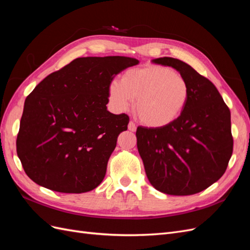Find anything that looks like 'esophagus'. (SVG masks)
<instances>
[{
	"mask_svg": "<svg viewBox=\"0 0 250 250\" xmlns=\"http://www.w3.org/2000/svg\"><path fill=\"white\" fill-rule=\"evenodd\" d=\"M128 129H129L130 131L137 130V126H135V124L132 122V121H130L129 124H128Z\"/></svg>",
	"mask_w": 250,
	"mask_h": 250,
	"instance_id": "1",
	"label": "esophagus"
}]
</instances>
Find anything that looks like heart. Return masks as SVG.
<instances>
[{"label": "heart", "instance_id": "b5f03b06", "mask_svg": "<svg viewBox=\"0 0 250 250\" xmlns=\"http://www.w3.org/2000/svg\"><path fill=\"white\" fill-rule=\"evenodd\" d=\"M110 103L116 110L126 111L135 100L134 111L145 125L163 127L174 122L185 110L190 85L187 79L170 67L149 64L127 70L121 82L108 87Z\"/></svg>", "mask_w": 250, "mask_h": 250}]
</instances>
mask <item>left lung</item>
<instances>
[{"label":"left lung","instance_id":"left-lung-1","mask_svg":"<svg viewBox=\"0 0 250 250\" xmlns=\"http://www.w3.org/2000/svg\"><path fill=\"white\" fill-rule=\"evenodd\" d=\"M153 63L171 66L187 79L190 98L174 122L139 126L137 145L146 175L157 191L187 196L220 179L232 154L230 111L216 86L191 65L172 57Z\"/></svg>","mask_w":250,"mask_h":250}]
</instances>
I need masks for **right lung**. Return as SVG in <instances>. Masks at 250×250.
Masks as SVG:
<instances>
[{
	"mask_svg": "<svg viewBox=\"0 0 250 250\" xmlns=\"http://www.w3.org/2000/svg\"><path fill=\"white\" fill-rule=\"evenodd\" d=\"M139 63L125 56L80 57L50 74L25 100L17 152L35 184L60 193L92 191L104 179L129 117L107 110L113 77Z\"/></svg>",
	"mask_w": 250,
	"mask_h": 250,
	"instance_id": "add662e5",
	"label": "right lung"
}]
</instances>
